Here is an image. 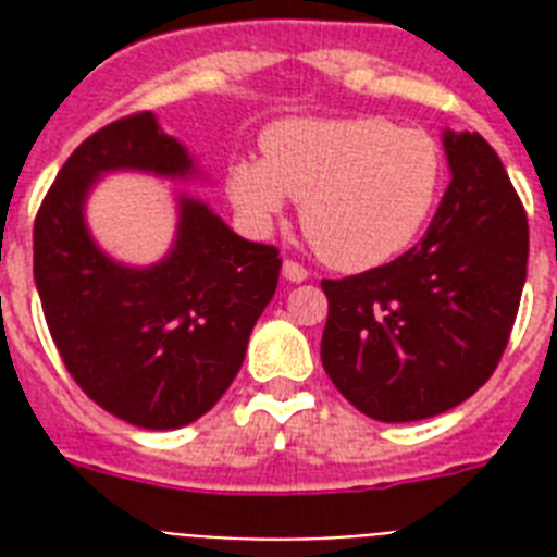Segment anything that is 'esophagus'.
<instances>
[{
  "label": "esophagus",
  "instance_id": "obj_1",
  "mask_svg": "<svg viewBox=\"0 0 557 557\" xmlns=\"http://www.w3.org/2000/svg\"><path fill=\"white\" fill-rule=\"evenodd\" d=\"M283 277H286L288 283H304V280L309 277V271H306L300 262L286 260V262H283Z\"/></svg>",
  "mask_w": 557,
  "mask_h": 557
}]
</instances>
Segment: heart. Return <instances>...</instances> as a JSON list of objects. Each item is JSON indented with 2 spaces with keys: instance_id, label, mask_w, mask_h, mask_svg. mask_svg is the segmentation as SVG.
Returning <instances> with one entry per match:
<instances>
[{
  "instance_id": "b5f03b06",
  "label": "heart",
  "mask_w": 557,
  "mask_h": 557,
  "mask_svg": "<svg viewBox=\"0 0 557 557\" xmlns=\"http://www.w3.org/2000/svg\"><path fill=\"white\" fill-rule=\"evenodd\" d=\"M262 161L227 170V196L253 227L300 201V225L323 262L341 271L384 265L431 216L442 156L422 129L387 117H292L262 138Z\"/></svg>"
}]
</instances>
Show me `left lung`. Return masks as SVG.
I'll return each instance as SVG.
<instances>
[{
    "label": "left lung",
    "instance_id": "obj_1",
    "mask_svg": "<svg viewBox=\"0 0 557 557\" xmlns=\"http://www.w3.org/2000/svg\"><path fill=\"white\" fill-rule=\"evenodd\" d=\"M450 185L422 243L398 260L323 280L321 361L349 405L379 422H419L492 379L527 283L529 225L480 133H442Z\"/></svg>",
    "mask_w": 557,
    "mask_h": 557
}]
</instances>
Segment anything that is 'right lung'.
<instances>
[{"instance_id": "obj_1", "label": "right lung", "mask_w": 557, "mask_h": 557, "mask_svg": "<svg viewBox=\"0 0 557 557\" xmlns=\"http://www.w3.org/2000/svg\"><path fill=\"white\" fill-rule=\"evenodd\" d=\"M199 176L152 112L121 117L69 156L34 222V283L60 358L107 413L176 431L231 387L257 318L277 288V248L248 243L205 201L176 193V239L164 260H112L86 225L107 173Z\"/></svg>"}]
</instances>
